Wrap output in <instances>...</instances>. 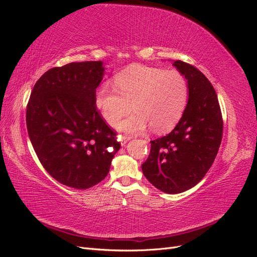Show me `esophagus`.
Segmentation results:
<instances>
[{"instance_id": "1", "label": "esophagus", "mask_w": 257, "mask_h": 257, "mask_svg": "<svg viewBox=\"0 0 257 257\" xmlns=\"http://www.w3.org/2000/svg\"><path fill=\"white\" fill-rule=\"evenodd\" d=\"M131 138H132V137H130V136H119L118 141L120 142V144H121L122 146H124V145H125V144L130 141Z\"/></svg>"}]
</instances>
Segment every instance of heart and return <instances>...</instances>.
I'll list each match as a JSON object with an SVG mask.
<instances>
[{"label":"heart","mask_w":257,"mask_h":257,"mask_svg":"<svg viewBox=\"0 0 257 257\" xmlns=\"http://www.w3.org/2000/svg\"><path fill=\"white\" fill-rule=\"evenodd\" d=\"M114 86L103 83L95 91V105L104 120L120 131L139 133L148 126L157 133L172 130L189 102V83L183 74L161 67L137 65L114 77Z\"/></svg>","instance_id":"b5f03b06"}]
</instances>
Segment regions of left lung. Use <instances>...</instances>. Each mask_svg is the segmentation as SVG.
<instances>
[{
  "instance_id": "obj_1",
  "label": "left lung",
  "mask_w": 257,
  "mask_h": 257,
  "mask_svg": "<svg viewBox=\"0 0 257 257\" xmlns=\"http://www.w3.org/2000/svg\"><path fill=\"white\" fill-rule=\"evenodd\" d=\"M173 65L189 83V102L176 127L151 141V150L142 165L145 177L168 194L196 185L213 164L223 135V120L216 93L199 69L183 61Z\"/></svg>"
}]
</instances>
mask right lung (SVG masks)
<instances>
[{"instance_id": "1", "label": "right lung", "mask_w": 257, "mask_h": 257, "mask_svg": "<svg viewBox=\"0 0 257 257\" xmlns=\"http://www.w3.org/2000/svg\"><path fill=\"white\" fill-rule=\"evenodd\" d=\"M102 61L73 62L46 72L27 107V127L47 173L69 188L84 190L109 173L121 145L95 105Z\"/></svg>"}]
</instances>
